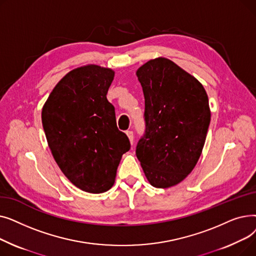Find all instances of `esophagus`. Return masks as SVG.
I'll use <instances>...</instances> for the list:
<instances>
[{
	"label": "esophagus",
	"instance_id": "esophagus-1",
	"mask_svg": "<svg viewBox=\"0 0 256 256\" xmlns=\"http://www.w3.org/2000/svg\"><path fill=\"white\" fill-rule=\"evenodd\" d=\"M126 135L130 139V142L132 144V142H134V132H132V130H126Z\"/></svg>",
	"mask_w": 256,
	"mask_h": 256
}]
</instances>
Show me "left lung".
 <instances>
[{"mask_svg":"<svg viewBox=\"0 0 256 256\" xmlns=\"http://www.w3.org/2000/svg\"><path fill=\"white\" fill-rule=\"evenodd\" d=\"M137 76L145 98V132L136 156L156 188L184 180L202 152L210 122L208 94L198 80L166 58L142 65Z\"/></svg>","mask_w":256,"mask_h":256,"instance_id":"left-lung-1","label":"left lung"}]
</instances>
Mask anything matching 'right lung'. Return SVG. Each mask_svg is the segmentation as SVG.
<instances>
[{
	"instance_id": "obj_1",
	"label": "right lung",
	"mask_w": 256,
	"mask_h": 256,
	"mask_svg": "<svg viewBox=\"0 0 256 256\" xmlns=\"http://www.w3.org/2000/svg\"><path fill=\"white\" fill-rule=\"evenodd\" d=\"M114 72L98 65L78 67L54 88L44 106L46 137L59 168L76 186L102 193L114 184L116 171L130 143L116 124L106 93Z\"/></svg>"
}]
</instances>
